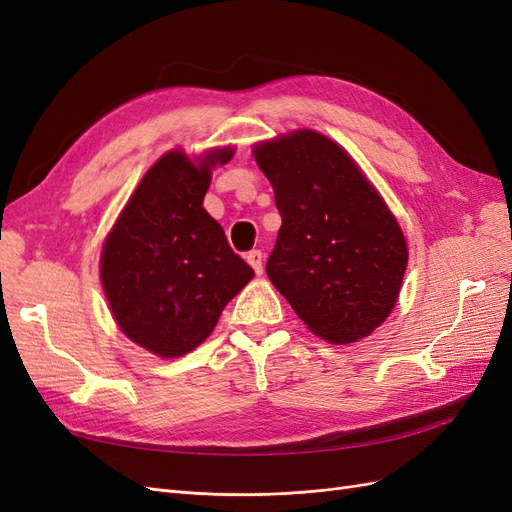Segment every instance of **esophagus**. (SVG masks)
<instances>
[{
	"mask_svg": "<svg viewBox=\"0 0 512 512\" xmlns=\"http://www.w3.org/2000/svg\"><path fill=\"white\" fill-rule=\"evenodd\" d=\"M247 262H250V265H252V269H254V273L256 275H262V269H265V267H262V252L260 250H252V252H247Z\"/></svg>",
	"mask_w": 512,
	"mask_h": 512,
	"instance_id": "esophagus-1",
	"label": "esophagus"
}]
</instances>
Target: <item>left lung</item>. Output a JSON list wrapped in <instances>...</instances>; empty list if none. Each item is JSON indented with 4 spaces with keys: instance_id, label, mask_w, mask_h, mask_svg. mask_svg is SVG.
I'll return each mask as SVG.
<instances>
[{
    "instance_id": "left-lung-1",
    "label": "left lung",
    "mask_w": 512,
    "mask_h": 512,
    "mask_svg": "<svg viewBox=\"0 0 512 512\" xmlns=\"http://www.w3.org/2000/svg\"><path fill=\"white\" fill-rule=\"evenodd\" d=\"M282 228L267 275L331 344L367 337L397 301L408 247L389 207L331 138L312 130L256 145Z\"/></svg>"
}]
</instances>
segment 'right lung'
Instances as JSON below:
<instances>
[{"mask_svg": "<svg viewBox=\"0 0 512 512\" xmlns=\"http://www.w3.org/2000/svg\"><path fill=\"white\" fill-rule=\"evenodd\" d=\"M230 158L232 149H218L194 164L168 151L104 243L100 277L117 324L164 359L203 344L226 303L254 277L203 209L211 168Z\"/></svg>", "mask_w": 512, "mask_h": 512, "instance_id": "add662e5", "label": "right lung"}]
</instances>
